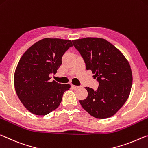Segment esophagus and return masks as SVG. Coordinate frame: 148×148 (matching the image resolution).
I'll use <instances>...</instances> for the list:
<instances>
[{
    "label": "esophagus",
    "instance_id": "obj_1",
    "mask_svg": "<svg viewBox=\"0 0 148 148\" xmlns=\"http://www.w3.org/2000/svg\"><path fill=\"white\" fill-rule=\"evenodd\" d=\"M71 87L74 89V90H77V88H79V86H75V85H73V84H71Z\"/></svg>",
    "mask_w": 148,
    "mask_h": 148
}]
</instances>
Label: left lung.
Listing matches in <instances>:
<instances>
[{"label":"left lung","mask_w":148,"mask_h":148,"mask_svg":"<svg viewBox=\"0 0 148 148\" xmlns=\"http://www.w3.org/2000/svg\"><path fill=\"white\" fill-rule=\"evenodd\" d=\"M83 58L87 70L98 82L97 90L86 87L88 96L79 100L89 114L98 119L110 117L129 98L132 74L129 62L115 46L103 38L87 37L72 40Z\"/></svg>","instance_id":"left-lung-1"}]
</instances>
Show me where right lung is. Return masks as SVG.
<instances>
[{"mask_svg": "<svg viewBox=\"0 0 148 148\" xmlns=\"http://www.w3.org/2000/svg\"><path fill=\"white\" fill-rule=\"evenodd\" d=\"M73 47L71 40L43 38L24 53L14 74V86L21 103L31 113L46 115L60 106L68 84L51 82L49 75L62 65L65 52Z\"/></svg>", "mask_w": 148, "mask_h": 148, "instance_id": "obj_1", "label": "right lung"}]
</instances>
